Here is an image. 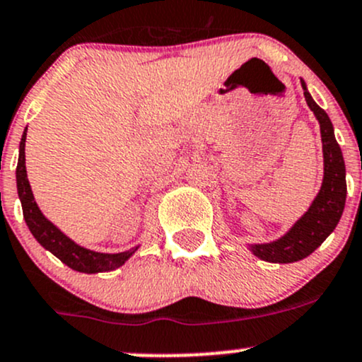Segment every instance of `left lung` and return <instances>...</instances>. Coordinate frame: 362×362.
I'll return each instance as SVG.
<instances>
[{
  "instance_id": "obj_1",
  "label": "left lung",
  "mask_w": 362,
  "mask_h": 362,
  "mask_svg": "<svg viewBox=\"0 0 362 362\" xmlns=\"http://www.w3.org/2000/svg\"><path fill=\"white\" fill-rule=\"evenodd\" d=\"M300 83L305 102L320 122L325 176H322L321 189L310 207L285 235L269 243L248 245V250L266 262L290 264L313 254L337 228L345 207V197H347L344 155L335 139L332 120L320 105L314 102L304 81L300 79Z\"/></svg>"
}]
</instances>
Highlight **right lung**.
I'll list each match as a JSON object with an SVG mask.
<instances>
[{
  "instance_id": "obj_1",
  "label": "right lung",
  "mask_w": 362,
  "mask_h": 362,
  "mask_svg": "<svg viewBox=\"0 0 362 362\" xmlns=\"http://www.w3.org/2000/svg\"><path fill=\"white\" fill-rule=\"evenodd\" d=\"M25 138L27 127L22 134L21 146H18V164L15 174H17V192L22 204V212H24V219L34 238L40 242L41 247H45L62 262L67 264L71 269L79 271V273H107V271H114L122 266L138 250V247L129 248L126 252H119V254H103V252L89 250V248L77 245L64 231H60L52 221L46 219L45 214L40 211L36 200H34L33 189H30L29 180H27Z\"/></svg>"
}]
</instances>
